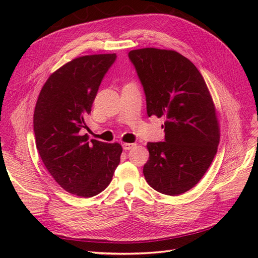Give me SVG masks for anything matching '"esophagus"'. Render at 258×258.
Segmentation results:
<instances>
[{"label":"esophagus","instance_id":"esophagus-1","mask_svg":"<svg viewBox=\"0 0 258 258\" xmlns=\"http://www.w3.org/2000/svg\"><path fill=\"white\" fill-rule=\"evenodd\" d=\"M134 146H135V144H133V143H124L123 144V150L128 151V150L132 149V147H134Z\"/></svg>","mask_w":258,"mask_h":258}]
</instances>
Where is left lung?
<instances>
[{"label":"left lung","mask_w":258,"mask_h":258,"mask_svg":"<svg viewBox=\"0 0 258 258\" xmlns=\"http://www.w3.org/2000/svg\"><path fill=\"white\" fill-rule=\"evenodd\" d=\"M146 95L147 115L165 118V142L147 143L146 182L176 196L200 182L220 143L215 104L200 71L176 51L146 47L128 53Z\"/></svg>","instance_id":"1"}]
</instances>
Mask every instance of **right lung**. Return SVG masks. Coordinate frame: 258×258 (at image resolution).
I'll use <instances>...</instances> for the list:
<instances>
[{
    "mask_svg": "<svg viewBox=\"0 0 258 258\" xmlns=\"http://www.w3.org/2000/svg\"><path fill=\"white\" fill-rule=\"evenodd\" d=\"M116 54L73 58L53 72L34 109L36 149L56 183L71 194L92 197L105 189L119 164L122 146L80 135L102 79Z\"/></svg>",
    "mask_w": 258,
    "mask_h": 258,
    "instance_id": "add662e5",
    "label": "right lung"
}]
</instances>
